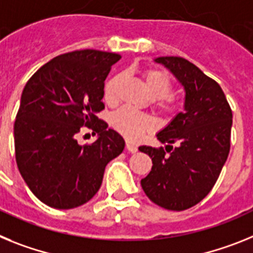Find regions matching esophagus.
<instances>
[{"mask_svg":"<svg viewBox=\"0 0 253 253\" xmlns=\"http://www.w3.org/2000/svg\"><path fill=\"white\" fill-rule=\"evenodd\" d=\"M126 149L129 151V153H132V154L137 151V146H136L135 144H132V142H129V141L126 142Z\"/></svg>","mask_w":253,"mask_h":253,"instance_id":"obj_1","label":"esophagus"}]
</instances>
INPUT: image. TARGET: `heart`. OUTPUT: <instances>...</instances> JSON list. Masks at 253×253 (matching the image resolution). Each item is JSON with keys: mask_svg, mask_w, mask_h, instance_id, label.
I'll use <instances>...</instances> for the list:
<instances>
[{"mask_svg": "<svg viewBox=\"0 0 253 253\" xmlns=\"http://www.w3.org/2000/svg\"><path fill=\"white\" fill-rule=\"evenodd\" d=\"M122 76L120 74L114 75L104 85L103 96L108 104L117 102L118 86L121 84ZM145 86L149 95L153 99H157L155 107L164 114H174L178 111V103L172 95L173 81L169 75L159 69H148L144 72ZM111 125L118 133L126 137L127 140H137L144 133L153 131L155 122L146 114L137 113L132 109H118L111 116Z\"/></svg>", "mask_w": 253, "mask_h": 253, "instance_id": "b5f03b06", "label": "heart"}]
</instances>
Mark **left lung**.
I'll return each instance as SVG.
<instances>
[{"label": "left lung", "instance_id": "left-lung-1", "mask_svg": "<svg viewBox=\"0 0 253 253\" xmlns=\"http://www.w3.org/2000/svg\"><path fill=\"white\" fill-rule=\"evenodd\" d=\"M155 62L178 79L186 99L184 111L157 135L166 149L139 148L153 162L141 187L154 204L182 211L205 199L218 181L230 150L232 109L220 85L186 58L158 57Z\"/></svg>", "mask_w": 253, "mask_h": 253}]
</instances>
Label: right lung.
Wrapping results in <instances>:
<instances>
[{
	"label": "right lung",
	"mask_w": 253,
	"mask_h": 253,
	"mask_svg": "<svg viewBox=\"0 0 253 253\" xmlns=\"http://www.w3.org/2000/svg\"><path fill=\"white\" fill-rule=\"evenodd\" d=\"M120 54L81 49L54 57L28 80L14 125L15 157L24 181L54 209L84 205L98 192L104 169L125 140L96 117L104 109V81ZM85 126L98 135L80 145Z\"/></svg>",
	"instance_id": "1"
}]
</instances>
